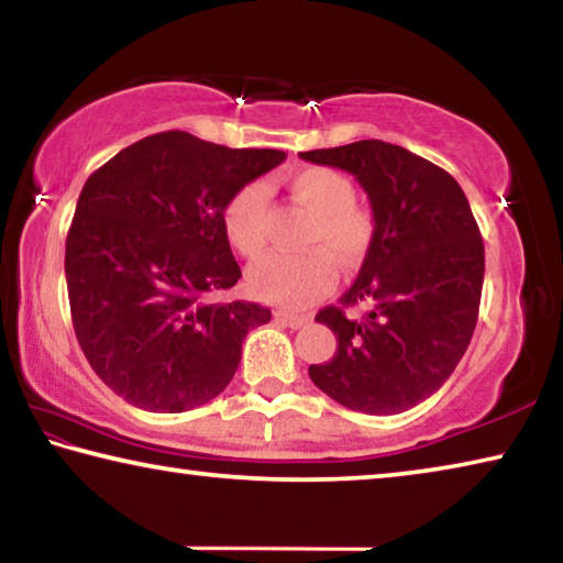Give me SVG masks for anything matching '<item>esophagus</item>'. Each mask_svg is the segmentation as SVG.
I'll use <instances>...</instances> for the list:
<instances>
[{
    "mask_svg": "<svg viewBox=\"0 0 563 563\" xmlns=\"http://www.w3.org/2000/svg\"><path fill=\"white\" fill-rule=\"evenodd\" d=\"M275 320L280 322V325H285V328H292V330H298V328H302V325H308V316H290V312H283V310H278L275 312Z\"/></svg>",
    "mask_w": 563,
    "mask_h": 563,
    "instance_id": "34e87169",
    "label": "esophagus"
}]
</instances>
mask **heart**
Returning <instances> with one entry per match:
<instances>
[{
  "instance_id": "obj_1",
  "label": "heart",
  "mask_w": 563,
  "mask_h": 563,
  "mask_svg": "<svg viewBox=\"0 0 563 563\" xmlns=\"http://www.w3.org/2000/svg\"><path fill=\"white\" fill-rule=\"evenodd\" d=\"M290 198L308 211L298 255H268L251 265L247 288L261 300L283 308H305L330 292L340 268H355L373 241V216L355 203V186L347 176L325 166H310L288 180ZM223 231L228 243L245 258L265 251V190L258 184L238 188L223 206Z\"/></svg>"
}]
</instances>
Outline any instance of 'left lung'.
Returning a JSON list of instances; mask_svg holds the SVG:
<instances>
[{"label": "left lung", "mask_w": 563, "mask_h": 563, "mask_svg": "<svg viewBox=\"0 0 563 563\" xmlns=\"http://www.w3.org/2000/svg\"><path fill=\"white\" fill-rule=\"evenodd\" d=\"M300 158L355 176L375 218L357 280L316 316L338 350L310 379L357 412H405L446 383L479 318L484 243L470 201L444 168L377 139ZM352 303L366 316L350 319Z\"/></svg>", "instance_id": "obj_1"}]
</instances>
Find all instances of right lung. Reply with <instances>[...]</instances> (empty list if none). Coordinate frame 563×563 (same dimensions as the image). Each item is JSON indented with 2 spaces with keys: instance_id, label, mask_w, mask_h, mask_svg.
I'll return each instance as SVG.
<instances>
[{
  "instance_id": "1",
  "label": "right lung",
  "mask_w": 563,
  "mask_h": 563,
  "mask_svg": "<svg viewBox=\"0 0 563 563\" xmlns=\"http://www.w3.org/2000/svg\"><path fill=\"white\" fill-rule=\"evenodd\" d=\"M275 148H225L164 131L119 151L81 188L66 235L76 340L129 405L186 412L231 383L258 302H216L241 268L223 231L238 188L283 164Z\"/></svg>"
}]
</instances>
